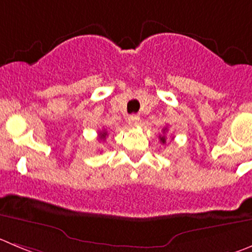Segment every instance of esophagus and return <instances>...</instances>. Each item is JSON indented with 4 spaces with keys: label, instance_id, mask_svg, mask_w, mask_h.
Instances as JSON below:
<instances>
[{
    "label": "esophagus",
    "instance_id": "1",
    "mask_svg": "<svg viewBox=\"0 0 252 252\" xmlns=\"http://www.w3.org/2000/svg\"><path fill=\"white\" fill-rule=\"evenodd\" d=\"M141 122V119L138 115H131L130 117H128V125L130 126H137V125H140Z\"/></svg>",
    "mask_w": 252,
    "mask_h": 252
}]
</instances>
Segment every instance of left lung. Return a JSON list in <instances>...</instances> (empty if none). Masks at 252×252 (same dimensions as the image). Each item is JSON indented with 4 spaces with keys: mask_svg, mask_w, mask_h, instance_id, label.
Instances as JSON below:
<instances>
[{
    "mask_svg": "<svg viewBox=\"0 0 252 252\" xmlns=\"http://www.w3.org/2000/svg\"><path fill=\"white\" fill-rule=\"evenodd\" d=\"M164 131H166V128H164ZM159 141L162 143H166V137L164 136H159Z\"/></svg>",
    "mask_w": 252,
    "mask_h": 252,
    "instance_id": "obj_1",
    "label": "left lung"
}]
</instances>
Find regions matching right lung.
<instances>
[{
	"label": "right lung",
	"instance_id": "obj_1",
	"mask_svg": "<svg viewBox=\"0 0 252 252\" xmlns=\"http://www.w3.org/2000/svg\"><path fill=\"white\" fill-rule=\"evenodd\" d=\"M106 136H107V132L106 131H100V133H99V138L100 140H105V138H106Z\"/></svg>",
	"mask_w": 252,
	"mask_h": 252
}]
</instances>
